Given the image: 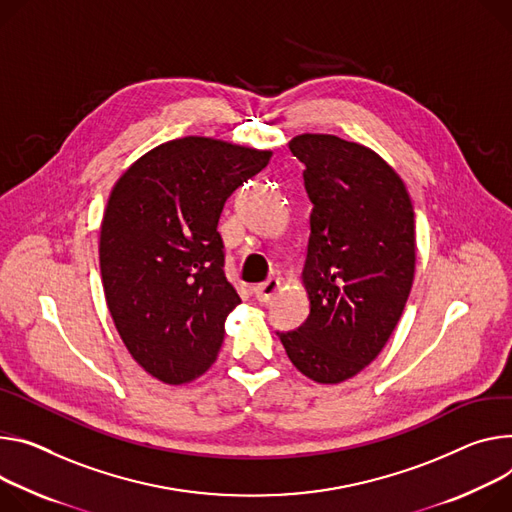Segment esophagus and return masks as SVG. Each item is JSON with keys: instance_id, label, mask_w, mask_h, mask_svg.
I'll list each match as a JSON object with an SVG mask.
<instances>
[{"instance_id": "1", "label": "esophagus", "mask_w": 512, "mask_h": 512, "mask_svg": "<svg viewBox=\"0 0 512 512\" xmlns=\"http://www.w3.org/2000/svg\"><path fill=\"white\" fill-rule=\"evenodd\" d=\"M277 290H280V280H277V277H269L267 282L253 288V294L259 302H269L277 294Z\"/></svg>"}]
</instances>
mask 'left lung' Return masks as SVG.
Here are the masks:
<instances>
[{"mask_svg": "<svg viewBox=\"0 0 512 512\" xmlns=\"http://www.w3.org/2000/svg\"><path fill=\"white\" fill-rule=\"evenodd\" d=\"M312 202L302 282L310 314L277 333L302 374L339 384L374 361L402 316L414 280V210L404 181L371 149L335 134H300Z\"/></svg>", "mask_w": 512, "mask_h": 512, "instance_id": "8db88e82", "label": "left lung"}]
</instances>
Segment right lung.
Instances as JSON below:
<instances>
[{"instance_id": "right-lung-1", "label": "right lung", "mask_w": 512, "mask_h": 512, "mask_svg": "<svg viewBox=\"0 0 512 512\" xmlns=\"http://www.w3.org/2000/svg\"><path fill=\"white\" fill-rule=\"evenodd\" d=\"M271 151L206 136L163 143L116 181L100 230L108 310L132 359L163 384L200 378L241 298L224 275V202Z\"/></svg>"}]
</instances>
